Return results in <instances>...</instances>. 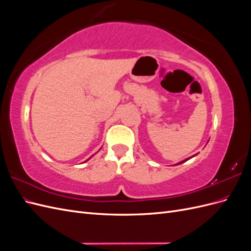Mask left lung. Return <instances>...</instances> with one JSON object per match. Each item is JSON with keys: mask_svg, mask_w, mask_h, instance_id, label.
<instances>
[{"mask_svg": "<svg viewBox=\"0 0 251 251\" xmlns=\"http://www.w3.org/2000/svg\"><path fill=\"white\" fill-rule=\"evenodd\" d=\"M194 157V156H193ZM192 158V157H191ZM191 158H187V159H185V160H183V161H181V162H179L178 164H181V163H183V162H185V161H187L188 160V159H191Z\"/></svg>", "mask_w": 251, "mask_h": 251, "instance_id": "left-lung-1", "label": "left lung"}]
</instances>
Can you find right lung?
<instances>
[{
    "mask_svg": "<svg viewBox=\"0 0 251 251\" xmlns=\"http://www.w3.org/2000/svg\"><path fill=\"white\" fill-rule=\"evenodd\" d=\"M90 158H91V157H90ZM90 158H89V159H90ZM89 159H88V160H89Z\"/></svg>",
    "mask_w": 251,
    "mask_h": 251,
    "instance_id": "right-lung-1",
    "label": "right lung"
}]
</instances>
